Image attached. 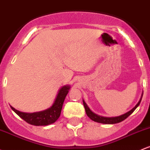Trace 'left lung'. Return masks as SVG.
I'll return each instance as SVG.
<instances>
[{
  "label": "left lung",
  "mask_w": 150,
  "mask_h": 150,
  "mask_svg": "<svg viewBox=\"0 0 150 150\" xmlns=\"http://www.w3.org/2000/svg\"><path fill=\"white\" fill-rule=\"evenodd\" d=\"M142 95L143 93H142V95H141V98L139 99V102L137 103L135 106L132 108V109L129 110V111L127 112L125 114L120 115V116H117V117H103V116H100L99 115L95 114V112H93L89 108V107L88 106V105L85 103V100H83V103L84 105V107H85V112H86V114L92 120L96 122H99V123H103V124H108V125H112V124H116V123H119L120 122L125 120L127 117L130 115L134 110H136V108L139 106V104L141 103V100H142Z\"/></svg>",
  "instance_id": "left-lung-1"
}]
</instances>
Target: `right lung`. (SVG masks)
Returning <instances> with one entry per match:
<instances>
[{
	"label": "right lung",
	"instance_id": "obj_1",
	"mask_svg": "<svg viewBox=\"0 0 150 150\" xmlns=\"http://www.w3.org/2000/svg\"><path fill=\"white\" fill-rule=\"evenodd\" d=\"M70 86L69 85L62 86L59 90L55 101L49 108L35 112H23L17 110L11 106L15 112L23 120L32 125L46 126L52 124L57 120L60 117L65 97L68 93Z\"/></svg>",
	"mask_w": 150,
	"mask_h": 150
}]
</instances>
